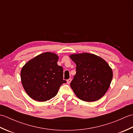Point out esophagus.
<instances>
[{"label":"esophagus","instance_id":"34e87169","mask_svg":"<svg viewBox=\"0 0 133 133\" xmlns=\"http://www.w3.org/2000/svg\"><path fill=\"white\" fill-rule=\"evenodd\" d=\"M71 78H70V79H69L67 80V83L68 84L71 83Z\"/></svg>","mask_w":133,"mask_h":133}]
</instances>
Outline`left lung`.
<instances>
[{
    "label": "left lung",
    "instance_id": "obj_1",
    "mask_svg": "<svg viewBox=\"0 0 133 133\" xmlns=\"http://www.w3.org/2000/svg\"><path fill=\"white\" fill-rule=\"evenodd\" d=\"M70 57L76 64V74L70 83L80 99L94 102L99 99L109 89L112 71L103 59L90 53L74 54Z\"/></svg>",
    "mask_w": 133,
    "mask_h": 133
}]
</instances>
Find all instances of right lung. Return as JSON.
I'll use <instances>...</instances> for the list:
<instances>
[{
    "instance_id": "right-lung-1",
    "label": "right lung",
    "mask_w": 133,
    "mask_h": 133,
    "mask_svg": "<svg viewBox=\"0 0 133 133\" xmlns=\"http://www.w3.org/2000/svg\"><path fill=\"white\" fill-rule=\"evenodd\" d=\"M58 56L46 52L35 56L24 65L21 72L23 88L30 98L44 102L54 97L63 83V69L58 66Z\"/></svg>"
}]
</instances>
